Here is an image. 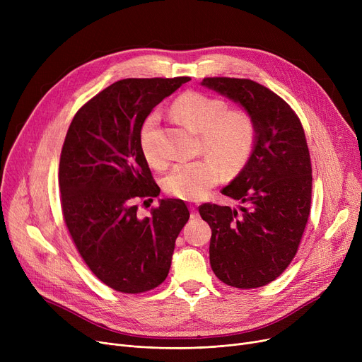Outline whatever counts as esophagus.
<instances>
[{"mask_svg": "<svg viewBox=\"0 0 362 362\" xmlns=\"http://www.w3.org/2000/svg\"><path fill=\"white\" fill-rule=\"evenodd\" d=\"M189 210H191V218H198L199 217V214H198V210L197 208L192 205V206H189Z\"/></svg>", "mask_w": 362, "mask_h": 362, "instance_id": "esophagus-1", "label": "esophagus"}]
</instances>
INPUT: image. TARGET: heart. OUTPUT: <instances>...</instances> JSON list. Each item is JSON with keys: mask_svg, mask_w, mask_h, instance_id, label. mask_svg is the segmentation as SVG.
<instances>
[{"mask_svg": "<svg viewBox=\"0 0 362 362\" xmlns=\"http://www.w3.org/2000/svg\"><path fill=\"white\" fill-rule=\"evenodd\" d=\"M173 116L189 130L198 133L201 149L211 158L192 163H182L171 168L164 177V191L179 199L198 201L220 180V168L233 175L250 158L255 144V123L243 110H227V104L216 97L187 90L171 104ZM158 124V112H151L144 120L139 132L141 151L146 163L152 167L164 164L156 149L152 138Z\"/></svg>", "mask_w": 362, "mask_h": 362, "instance_id": "heart-1", "label": "heart"}]
</instances>
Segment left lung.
Wrapping results in <instances>:
<instances>
[{
	"label": "left lung",
	"instance_id": "1",
	"mask_svg": "<svg viewBox=\"0 0 362 362\" xmlns=\"http://www.w3.org/2000/svg\"><path fill=\"white\" fill-rule=\"evenodd\" d=\"M201 85L240 105L255 123L251 156L221 191L239 201L238 208L199 206L211 227V269L229 286L261 288L286 270L308 221L313 170L305 133L293 110L254 81L205 78Z\"/></svg>",
	"mask_w": 362,
	"mask_h": 362
}]
</instances>
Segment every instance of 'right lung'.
I'll list each match as a JSON object with an SVG mask.
<instances>
[{
	"label": "right lung",
	"instance_id": "right-lung-1",
	"mask_svg": "<svg viewBox=\"0 0 362 362\" xmlns=\"http://www.w3.org/2000/svg\"><path fill=\"white\" fill-rule=\"evenodd\" d=\"M189 81H119L76 112L67 130L59 171L64 221L90 272L114 291L141 293L161 284L189 220L182 199H158L145 218L135 205L160 195L141 151V126Z\"/></svg>",
	"mask_w": 362,
	"mask_h": 362
}]
</instances>
